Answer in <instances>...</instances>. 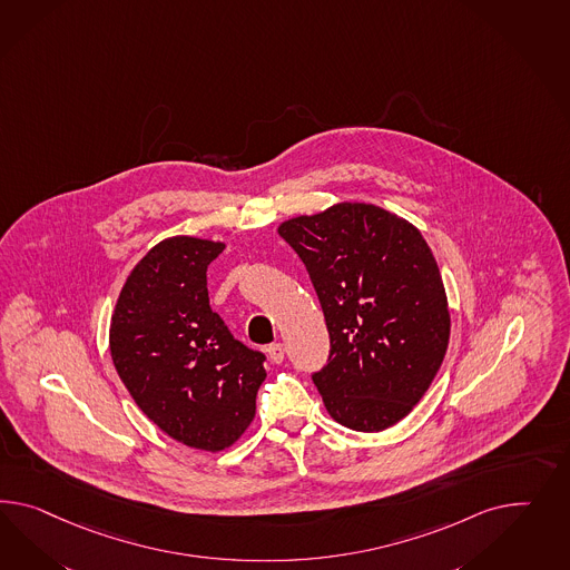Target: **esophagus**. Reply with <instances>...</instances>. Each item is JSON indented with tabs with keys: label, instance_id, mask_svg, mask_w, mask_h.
Masks as SVG:
<instances>
[{
	"label": "esophagus",
	"instance_id": "1",
	"mask_svg": "<svg viewBox=\"0 0 570 570\" xmlns=\"http://www.w3.org/2000/svg\"><path fill=\"white\" fill-rule=\"evenodd\" d=\"M267 356L272 358V363H276V365H279V363L284 361V344H279V342H276V344L267 346Z\"/></svg>",
	"mask_w": 570,
	"mask_h": 570
}]
</instances>
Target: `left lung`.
<instances>
[{
  "label": "left lung",
  "mask_w": 570,
  "mask_h": 570,
  "mask_svg": "<svg viewBox=\"0 0 570 570\" xmlns=\"http://www.w3.org/2000/svg\"><path fill=\"white\" fill-rule=\"evenodd\" d=\"M324 308L330 358L313 373L340 425L384 431L415 409L440 370L450 311L421 232L371 203H336L277 226Z\"/></svg>",
  "instance_id": "1"
}]
</instances>
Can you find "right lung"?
I'll use <instances>...</instances> for the list:
<instances>
[{
    "label": "right lung",
    "instance_id": "add662e5",
    "mask_svg": "<svg viewBox=\"0 0 570 570\" xmlns=\"http://www.w3.org/2000/svg\"><path fill=\"white\" fill-rule=\"evenodd\" d=\"M224 243L171 236L126 277L109 324L114 367L140 411L185 446L230 448L255 416L265 356L209 307L207 265Z\"/></svg>",
    "mask_w": 570,
    "mask_h": 570
}]
</instances>
